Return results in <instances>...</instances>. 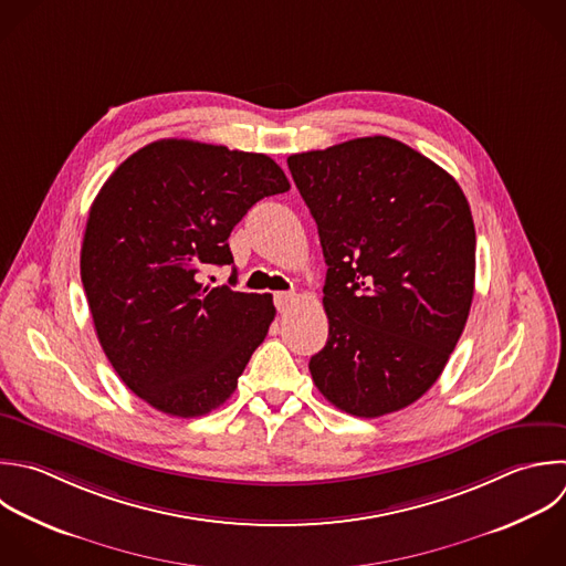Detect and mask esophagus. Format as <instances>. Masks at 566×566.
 Listing matches in <instances>:
<instances>
[{
    "label": "esophagus",
    "instance_id": "1",
    "mask_svg": "<svg viewBox=\"0 0 566 566\" xmlns=\"http://www.w3.org/2000/svg\"><path fill=\"white\" fill-rule=\"evenodd\" d=\"M292 301H294V292H276L274 294V305L279 312H285Z\"/></svg>",
    "mask_w": 566,
    "mask_h": 566
}]
</instances>
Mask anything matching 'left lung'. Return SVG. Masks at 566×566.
I'll return each mask as SVG.
<instances>
[{
    "label": "left lung",
    "mask_w": 566,
    "mask_h": 566,
    "mask_svg": "<svg viewBox=\"0 0 566 566\" xmlns=\"http://www.w3.org/2000/svg\"><path fill=\"white\" fill-rule=\"evenodd\" d=\"M321 237L325 347L318 391L358 418L416 402L442 374L469 316L475 230L455 179L389 137L287 157Z\"/></svg>",
    "instance_id": "obj_1"
}]
</instances>
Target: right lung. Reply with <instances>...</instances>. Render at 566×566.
<instances>
[{
    "label": "right lung",
    "instance_id": "obj_1",
    "mask_svg": "<svg viewBox=\"0 0 566 566\" xmlns=\"http://www.w3.org/2000/svg\"><path fill=\"white\" fill-rule=\"evenodd\" d=\"M290 190L259 153L161 139L130 155L91 206L82 283L97 338L130 391L195 418L223 405L274 321L272 294L203 285L232 265L228 237L263 197Z\"/></svg>",
    "mask_w": 566,
    "mask_h": 566
}]
</instances>
